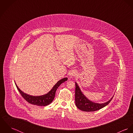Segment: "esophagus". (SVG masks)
I'll use <instances>...</instances> for the list:
<instances>
[{
    "label": "esophagus",
    "instance_id": "esophagus-1",
    "mask_svg": "<svg viewBox=\"0 0 133 133\" xmlns=\"http://www.w3.org/2000/svg\"><path fill=\"white\" fill-rule=\"evenodd\" d=\"M76 75V72H75V71H72V72H71L70 73V74H69V76H70L71 78H73V77H75Z\"/></svg>",
    "mask_w": 133,
    "mask_h": 133
}]
</instances>
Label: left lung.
<instances>
[{"label":"left lung","mask_w":133,"mask_h":133,"mask_svg":"<svg viewBox=\"0 0 133 133\" xmlns=\"http://www.w3.org/2000/svg\"><path fill=\"white\" fill-rule=\"evenodd\" d=\"M75 104L79 110L84 112H94L98 111L107 105L113 97L108 102L104 103H97L89 100L81 91L77 83L75 82Z\"/></svg>","instance_id":"obj_1"}]
</instances>
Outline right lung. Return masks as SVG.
Masks as SVG:
<instances>
[{"label":"right lung","instance_id":"add662e5","mask_svg":"<svg viewBox=\"0 0 133 133\" xmlns=\"http://www.w3.org/2000/svg\"><path fill=\"white\" fill-rule=\"evenodd\" d=\"M67 80L68 78H64L60 80L57 82L56 84L53 87L52 89L49 93L45 95L39 96L28 95L22 92L16 84V86L22 97L29 103L39 106H46L50 104L54 100V97L55 96L56 91L58 88L60 86V85L64 81H66Z\"/></svg>","mask_w":133,"mask_h":133}]
</instances>
